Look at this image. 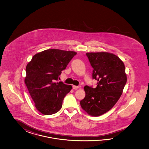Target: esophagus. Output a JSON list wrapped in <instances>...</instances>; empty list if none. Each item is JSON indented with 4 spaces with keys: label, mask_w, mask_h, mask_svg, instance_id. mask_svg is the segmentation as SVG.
<instances>
[{
    "label": "esophagus",
    "mask_w": 149,
    "mask_h": 149,
    "mask_svg": "<svg viewBox=\"0 0 149 149\" xmlns=\"http://www.w3.org/2000/svg\"><path fill=\"white\" fill-rule=\"evenodd\" d=\"M72 88L73 89H77V88H79V86H75V85H73L72 86Z\"/></svg>",
    "instance_id": "obj_1"
}]
</instances>
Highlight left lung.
I'll list each match as a JSON object with an SVG mask.
<instances>
[{"mask_svg": "<svg viewBox=\"0 0 149 149\" xmlns=\"http://www.w3.org/2000/svg\"><path fill=\"white\" fill-rule=\"evenodd\" d=\"M92 67V78L97 86L84 87L86 95L81 108L93 116L108 112L117 103L127 82L124 63L115 54L106 52L86 53Z\"/></svg>", "mask_w": 149, "mask_h": 149, "instance_id": "obj_1", "label": "left lung"}]
</instances>
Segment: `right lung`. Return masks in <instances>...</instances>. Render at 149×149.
<instances>
[{
  "mask_svg": "<svg viewBox=\"0 0 149 149\" xmlns=\"http://www.w3.org/2000/svg\"><path fill=\"white\" fill-rule=\"evenodd\" d=\"M77 52L49 49L35 54L28 63L24 82L36 109L50 115L62 108L64 98L72 86L57 82L62 71Z\"/></svg>",
  "mask_w": 149,
  "mask_h": 149,
  "instance_id": "1",
  "label": "right lung"
}]
</instances>
